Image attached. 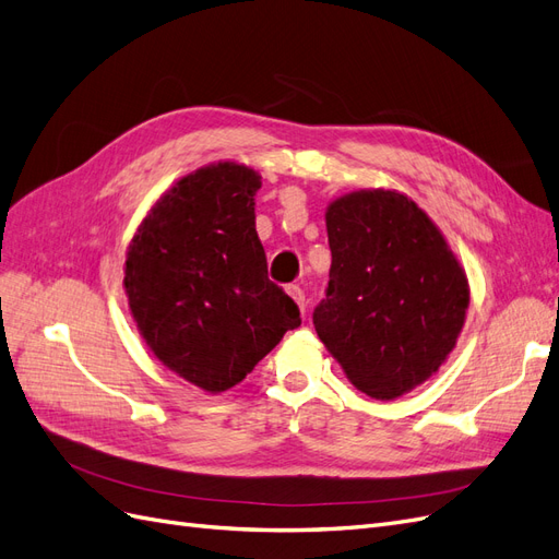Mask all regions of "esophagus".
Listing matches in <instances>:
<instances>
[{"label": "esophagus", "mask_w": 559, "mask_h": 559, "mask_svg": "<svg viewBox=\"0 0 559 559\" xmlns=\"http://www.w3.org/2000/svg\"><path fill=\"white\" fill-rule=\"evenodd\" d=\"M286 294H289L296 300V306L300 308V312H306V292H302L298 284L286 286Z\"/></svg>", "instance_id": "34e87169"}]
</instances>
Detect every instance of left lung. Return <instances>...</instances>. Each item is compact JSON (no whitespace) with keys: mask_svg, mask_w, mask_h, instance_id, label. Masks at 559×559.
I'll return each mask as SVG.
<instances>
[{"mask_svg":"<svg viewBox=\"0 0 559 559\" xmlns=\"http://www.w3.org/2000/svg\"><path fill=\"white\" fill-rule=\"evenodd\" d=\"M331 270L314 308L319 341L349 382L392 401L448 359L468 308L464 267L443 233L396 191H357L326 210Z\"/></svg>","mask_w":559,"mask_h":559,"instance_id":"8db88e82","label":"left lung"}]
</instances>
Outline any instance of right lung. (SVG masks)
<instances>
[{
	"mask_svg": "<svg viewBox=\"0 0 559 559\" xmlns=\"http://www.w3.org/2000/svg\"><path fill=\"white\" fill-rule=\"evenodd\" d=\"M261 177L214 163L181 177L128 247L126 294L156 359L210 394L251 373L300 310L267 280L257 233Z\"/></svg>",
	"mask_w": 559,
	"mask_h": 559,
	"instance_id": "right-lung-1",
	"label": "right lung"
}]
</instances>
